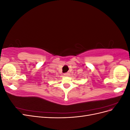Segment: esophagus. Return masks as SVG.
I'll return each mask as SVG.
<instances>
[{
    "mask_svg": "<svg viewBox=\"0 0 130 130\" xmlns=\"http://www.w3.org/2000/svg\"><path fill=\"white\" fill-rule=\"evenodd\" d=\"M64 75L65 76H69V73H66L64 74Z\"/></svg>",
    "mask_w": 130,
    "mask_h": 130,
    "instance_id": "34e87169",
    "label": "esophagus"
}]
</instances>
